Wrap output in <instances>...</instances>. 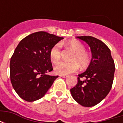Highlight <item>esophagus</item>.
<instances>
[{
    "mask_svg": "<svg viewBox=\"0 0 123 123\" xmlns=\"http://www.w3.org/2000/svg\"><path fill=\"white\" fill-rule=\"evenodd\" d=\"M60 76H61V77L64 78H65L68 77V76H67V75H60Z\"/></svg>",
    "mask_w": 123,
    "mask_h": 123,
    "instance_id": "1",
    "label": "esophagus"
}]
</instances>
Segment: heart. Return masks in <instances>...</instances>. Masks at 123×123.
Segmentation results:
<instances>
[{"label": "heart", "instance_id": "heart-1", "mask_svg": "<svg viewBox=\"0 0 123 123\" xmlns=\"http://www.w3.org/2000/svg\"><path fill=\"white\" fill-rule=\"evenodd\" d=\"M68 48L74 51L70 62H60L54 67L55 72L57 74L67 75L76 72L78 70L80 65L82 68H86L90 64L91 56L85 51V46L80 41L73 39L68 41L67 44ZM61 56V44L56 43L51 48L50 51V58L53 63H56Z\"/></svg>", "mask_w": 123, "mask_h": 123}]
</instances>
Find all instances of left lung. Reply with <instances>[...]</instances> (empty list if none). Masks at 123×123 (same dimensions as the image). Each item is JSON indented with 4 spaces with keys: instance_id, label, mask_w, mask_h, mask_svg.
Returning a JSON list of instances; mask_svg holds the SVG:
<instances>
[{
    "instance_id": "1",
    "label": "left lung",
    "mask_w": 123,
    "mask_h": 123,
    "mask_svg": "<svg viewBox=\"0 0 123 123\" xmlns=\"http://www.w3.org/2000/svg\"><path fill=\"white\" fill-rule=\"evenodd\" d=\"M76 37L90 46L92 59L85 72L78 74L77 84L70 89V92L74 99L81 105L92 107L100 103L111 90L115 63L110 49L101 41L92 36Z\"/></svg>"
}]
</instances>
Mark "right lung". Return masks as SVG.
<instances>
[{
  "label": "right lung",
  "mask_w": 123,
  "mask_h": 123,
  "mask_svg": "<svg viewBox=\"0 0 123 123\" xmlns=\"http://www.w3.org/2000/svg\"><path fill=\"white\" fill-rule=\"evenodd\" d=\"M62 39L38 31L28 35L18 45L10 59V80L24 100L31 102L43 98L58 78L47 73L53 70L51 48Z\"/></svg>",
  "instance_id": "obj_1"
}]
</instances>
